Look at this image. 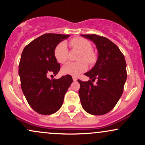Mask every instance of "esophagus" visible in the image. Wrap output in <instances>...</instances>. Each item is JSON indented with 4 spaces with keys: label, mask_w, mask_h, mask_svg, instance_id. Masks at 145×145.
<instances>
[{
    "label": "esophagus",
    "mask_w": 145,
    "mask_h": 145,
    "mask_svg": "<svg viewBox=\"0 0 145 145\" xmlns=\"http://www.w3.org/2000/svg\"><path fill=\"white\" fill-rule=\"evenodd\" d=\"M77 78H76V77H75V76H73V80H74V81H76V80H77Z\"/></svg>",
    "instance_id": "34e87169"
}]
</instances>
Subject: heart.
I'll list each match as a JSON object with an SVG mask.
<instances>
[{"label":"heart","instance_id":"b5f03b06","mask_svg":"<svg viewBox=\"0 0 145 145\" xmlns=\"http://www.w3.org/2000/svg\"><path fill=\"white\" fill-rule=\"evenodd\" d=\"M70 46L80 51L78 60L80 61L74 63L69 62L65 65L62 68V72L64 74L71 76H78L81 73L85 71L88 65L84 61L89 63H93L95 61V55L91 51V44L89 41L82 37H76L69 41ZM68 49L65 42L59 43L54 49V56L56 61L60 63H64L67 60Z\"/></svg>","mask_w":145,"mask_h":145}]
</instances>
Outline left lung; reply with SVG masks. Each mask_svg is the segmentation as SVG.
I'll return each instance as SVG.
<instances>
[{"label": "left lung", "mask_w": 145, "mask_h": 145, "mask_svg": "<svg viewBox=\"0 0 145 145\" xmlns=\"http://www.w3.org/2000/svg\"><path fill=\"white\" fill-rule=\"evenodd\" d=\"M81 36L92 41L98 51L95 65L84 74L91 80H78L81 104L86 112L102 115L114 108L123 92L127 79L125 59L119 48L107 38L95 34ZM95 79L98 82L93 86Z\"/></svg>", "instance_id": "1"}]
</instances>
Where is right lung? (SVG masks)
Here are the masks:
<instances>
[{
	"label": "right lung",
	"instance_id": "right-lung-1",
	"mask_svg": "<svg viewBox=\"0 0 145 145\" xmlns=\"http://www.w3.org/2000/svg\"><path fill=\"white\" fill-rule=\"evenodd\" d=\"M69 35L46 33L31 41L23 50L19 64L21 87L26 100L35 112L52 114L61 108L64 96L73 82L70 75L50 80L56 76L60 64L54 56V49Z\"/></svg>",
	"mask_w": 145,
	"mask_h": 145
}]
</instances>
